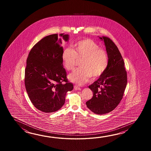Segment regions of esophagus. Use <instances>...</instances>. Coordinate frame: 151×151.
Listing matches in <instances>:
<instances>
[{"mask_svg":"<svg viewBox=\"0 0 151 151\" xmlns=\"http://www.w3.org/2000/svg\"><path fill=\"white\" fill-rule=\"evenodd\" d=\"M74 90H81V88H80V87L79 86H78L77 85H75L74 86Z\"/></svg>","mask_w":151,"mask_h":151,"instance_id":"esophagus-1","label":"esophagus"}]
</instances>
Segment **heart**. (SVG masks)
<instances>
[{
    "label": "heart",
    "instance_id": "b5f03b06",
    "mask_svg": "<svg viewBox=\"0 0 151 151\" xmlns=\"http://www.w3.org/2000/svg\"><path fill=\"white\" fill-rule=\"evenodd\" d=\"M81 68L73 71L68 76L72 82L83 85L90 80L101 77L109 65L106 50L100 47L96 42L90 39H84L76 42L73 48H65L62 53V63L68 71L74 70L78 60H80Z\"/></svg>",
    "mask_w": 151,
    "mask_h": 151
}]
</instances>
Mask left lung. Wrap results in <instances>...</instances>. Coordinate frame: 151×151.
I'll return each instance as SVG.
<instances>
[{
    "instance_id": "obj_1",
    "label": "left lung",
    "mask_w": 151,
    "mask_h": 151,
    "mask_svg": "<svg viewBox=\"0 0 151 151\" xmlns=\"http://www.w3.org/2000/svg\"><path fill=\"white\" fill-rule=\"evenodd\" d=\"M109 58L104 73L88 87L93 92L92 98L87 106L96 114H105L116 109L122 100L127 83V72L122 55L111 39L103 36Z\"/></svg>"
}]
</instances>
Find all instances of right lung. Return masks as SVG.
Masks as SVG:
<instances>
[{"instance_id": "obj_1", "label": "right lung", "mask_w": 151, "mask_h": 151, "mask_svg": "<svg viewBox=\"0 0 151 151\" xmlns=\"http://www.w3.org/2000/svg\"><path fill=\"white\" fill-rule=\"evenodd\" d=\"M61 39L67 42L68 35L53 34L43 38L32 47L26 60V90L33 105L43 112L60 109L66 93L73 88L63 68Z\"/></svg>"}]
</instances>
